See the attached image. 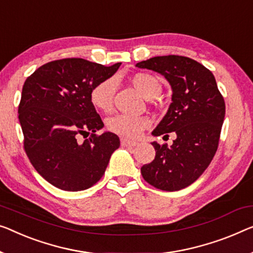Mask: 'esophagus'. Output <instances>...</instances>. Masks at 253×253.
<instances>
[{
	"instance_id": "esophagus-1",
	"label": "esophagus",
	"mask_w": 253,
	"mask_h": 253,
	"mask_svg": "<svg viewBox=\"0 0 253 253\" xmlns=\"http://www.w3.org/2000/svg\"><path fill=\"white\" fill-rule=\"evenodd\" d=\"M120 143H122L123 146H128V148H130V146H136L137 145V142L129 141V139H127V138H122V139H120Z\"/></svg>"
}]
</instances>
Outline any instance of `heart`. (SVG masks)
Returning a JSON list of instances; mask_svg holds the SVG:
<instances>
[{"instance_id":"1","label":"heart","mask_w":253,"mask_h":253,"mask_svg":"<svg viewBox=\"0 0 253 253\" xmlns=\"http://www.w3.org/2000/svg\"><path fill=\"white\" fill-rule=\"evenodd\" d=\"M131 85L142 94L145 99H153L161 90V83L153 75L148 73H137L130 78ZM116 92V82L114 78H108L94 86L89 93V100L97 110L109 112L114 107V96ZM151 120L145 116L116 115L108 119L107 127L112 133L128 138H136L146 128L150 127Z\"/></svg>"}]
</instances>
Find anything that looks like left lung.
<instances>
[{
    "instance_id": "1",
    "label": "left lung",
    "mask_w": 253,
    "mask_h": 253,
    "mask_svg": "<svg viewBox=\"0 0 253 253\" xmlns=\"http://www.w3.org/2000/svg\"><path fill=\"white\" fill-rule=\"evenodd\" d=\"M138 68L164 75L172 88L171 104L154 136L169 137L171 146L153 142L156 158L141 168L150 185L163 191H179L194 183L216 154L225 118V101L209 69L182 55L154 56L136 63Z\"/></svg>"
}]
</instances>
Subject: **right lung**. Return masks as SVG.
<instances>
[{
  "label": "right lung",
  "mask_w": 253,
  "mask_h": 253,
  "mask_svg": "<svg viewBox=\"0 0 253 253\" xmlns=\"http://www.w3.org/2000/svg\"><path fill=\"white\" fill-rule=\"evenodd\" d=\"M122 63L105 67L81 58L47 62L22 86L18 114L24 149L37 172L63 191L86 190L103 176L120 141L96 135L103 122L90 103L97 83L110 78ZM91 136L79 142V134Z\"/></svg>",
  "instance_id": "obj_1"
}]
</instances>
